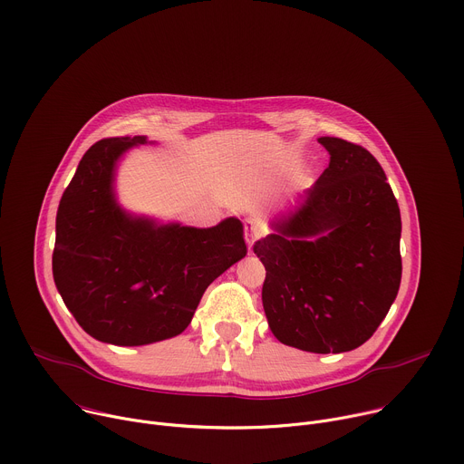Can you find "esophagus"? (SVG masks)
Masks as SVG:
<instances>
[{
    "label": "esophagus",
    "mask_w": 464,
    "mask_h": 464,
    "mask_svg": "<svg viewBox=\"0 0 464 464\" xmlns=\"http://www.w3.org/2000/svg\"><path fill=\"white\" fill-rule=\"evenodd\" d=\"M264 235V224L258 218H247L246 220V242L251 249L253 244Z\"/></svg>",
    "instance_id": "esophagus-1"
}]
</instances>
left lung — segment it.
Returning <instances> with one entry per match:
<instances>
[{"label":"left lung","mask_w":464,"mask_h":464,"mask_svg":"<svg viewBox=\"0 0 464 464\" xmlns=\"http://www.w3.org/2000/svg\"><path fill=\"white\" fill-rule=\"evenodd\" d=\"M330 163L303 206L255 242L266 279L262 306L276 338L338 354L363 345L387 315L402 279L401 209L376 158L321 138Z\"/></svg>","instance_id":"1"}]
</instances>
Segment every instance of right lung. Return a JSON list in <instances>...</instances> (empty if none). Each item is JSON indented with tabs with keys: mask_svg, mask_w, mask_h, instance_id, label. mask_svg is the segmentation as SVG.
Returning <instances> with one entry per match:
<instances>
[{
	"mask_svg": "<svg viewBox=\"0 0 464 464\" xmlns=\"http://www.w3.org/2000/svg\"><path fill=\"white\" fill-rule=\"evenodd\" d=\"M145 138H106L82 156L56 211L54 285L90 336L147 345L188 326L208 286L246 253L244 226H154L115 204L117 158Z\"/></svg>",
	"mask_w": 464,
	"mask_h": 464,
	"instance_id": "1",
	"label": "right lung"
}]
</instances>
